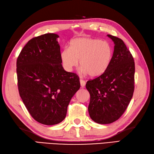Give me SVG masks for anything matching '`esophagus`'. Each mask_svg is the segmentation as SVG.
<instances>
[{"mask_svg": "<svg viewBox=\"0 0 154 154\" xmlns=\"http://www.w3.org/2000/svg\"><path fill=\"white\" fill-rule=\"evenodd\" d=\"M80 83H81V87H85V86L86 82L84 80H83V79H80Z\"/></svg>", "mask_w": 154, "mask_h": 154, "instance_id": "obj_1", "label": "esophagus"}]
</instances>
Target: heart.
Wrapping results in <instances>:
<instances>
[{
  "label": "heart",
  "mask_w": 154,
  "mask_h": 154,
  "mask_svg": "<svg viewBox=\"0 0 154 154\" xmlns=\"http://www.w3.org/2000/svg\"><path fill=\"white\" fill-rule=\"evenodd\" d=\"M112 48L109 42L99 39L79 38L72 40L69 48L61 52L65 69L71 71L79 63L83 73L89 76H100L109 67L112 58Z\"/></svg>",
  "instance_id": "1"
}]
</instances>
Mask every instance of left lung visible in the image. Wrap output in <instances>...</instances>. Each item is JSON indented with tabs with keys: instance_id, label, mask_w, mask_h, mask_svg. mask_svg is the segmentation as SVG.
I'll use <instances>...</instances> for the list:
<instances>
[{
	"instance_id": "left-lung-1",
	"label": "left lung",
	"mask_w": 154,
	"mask_h": 154,
	"mask_svg": "<svg viewBox=\"0 0 154 154\" xmlns=\"http://www.w3.org/2000/svg\"><path fill=\"white\" fill-rule=\"evenodd\" d=\"M108 36L115 44L109 67L86 84L90 93V117L101 124L112 123L122 115L134 91L135 63L132 55L120 38L110 34Z\"/></svg>"
}]
</instances>
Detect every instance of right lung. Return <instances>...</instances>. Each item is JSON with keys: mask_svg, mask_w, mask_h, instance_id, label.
Masks as SVG:
<instances>
[{"mask_svg": "<svg viewBox=\"0 0 154 154\" xmlns=\"http://www.w3.org/2000/svg\"><path fill=\"white\" fill-rule=\"evenodd\" d=\"M58 37L50 33L32 38L16 61L20 96L32 117L45 125L64 120L81 86L78 75L62 67Z\"/></svg>", "mask_w": 154, "mask_h": 154, "instance_id": "right-lung-1", "label": "right lung"}]
</instances>
